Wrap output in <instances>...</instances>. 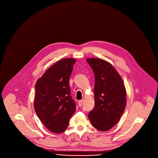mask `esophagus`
<instances>
[{
	"label": "esophagus",
	"mask_w": 158,
	"mask_h": 158,
	"mask_svg": "<svg viewBox=\"0 0 158 158\" xmlns=\"http://www.w3.org/2000/svg\"><path fill=\"white\" fill-rule=\"evenodd\" d=\"M83 103H84V101H83V100H81V101H79V102H78L79 106V107H81V106H82V104H83Z\"/></svg>",
	"instance_id": "1"
}]
</instances>
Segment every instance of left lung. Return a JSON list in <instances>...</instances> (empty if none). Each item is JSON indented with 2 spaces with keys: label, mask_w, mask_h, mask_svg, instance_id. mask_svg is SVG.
I'll return each instance as SVG.
<instances>
[{
  "label": "left lung",
  "mask_w": 158,
  "mask_h": 158,
  "mask_svg": "<svg viewBox=\"0 0 158 158\" xmlns=\"http://www.w3.org/2000/svg\"><path fill=\"white\" fill-rule=\"evenodd\" d=\"M86 61L95 73V106L88 114L92 126L106 131L119 121L126 105V90L114 66L99 58Z\"/></svg>",
  "instance_id": "obj_1"
}]
</instances>
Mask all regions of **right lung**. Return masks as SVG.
Returning a JSON list of instances; mask_svg holds the SVG:
<instances>
[{"label":"right lung","instance_id":"1","mask_svg":"<svg viewBox=\"0 0 158 158\" xmlns=\"http://www.w3.org/2000/svg\"><path fill=\"white\" fill-rule=\"evenodd\" d=\"M76 61L73 58L58 61L36 83V113L44 126L55 133H61L66 129L76 110L69 86V79Z\"/></svg>","mask_w":158,"mask_h":158}]
</instances>
